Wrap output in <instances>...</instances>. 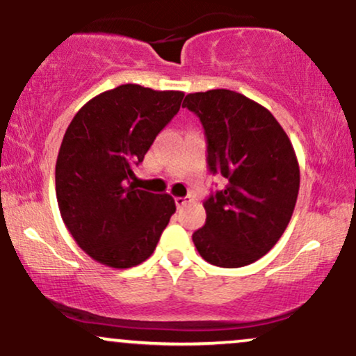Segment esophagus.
<instances>
[{
    "instance_id": "obj_1",
    "label": "esophagus",
    "mask_w": 356,
    "mask_h": 356,
    "mask_svg": "<svg viewBox=\"0 0 356 356\" xmlns=\"http://www.w3.org/2000/svg\"><path fill=\"white\" fill-rule=\"evenodd\" d=\"M189 202L191 201L187 197H175V206H177L179 209H181V207H184V206H187Z\"/></svg>"
}]
</instances>
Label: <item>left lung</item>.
<instances>
[{
  "instance_id": "8db88e82",
  "label": "left lung",
  "mask_w": 356,
  "mask_h": 356,
  "mask_svg": "<svg viewBox=\"0 0 356 356\" xmlns=\"http://www.w3.org/2000/svg\"><path fill=\"white\" fill-rule=\"evenodd\" d=\"M182 107L204 127L211 172L227 181L204 202L206 224L192 241L214 266L254 263L280 241L295 211L300 165L291 140L268 108L232 90L189 93Z\"/></svg>"
}]
</instances>
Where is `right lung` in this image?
Returning <instances> with one entry per match:
<instances>
[{"label":"right lung","instance_id":"1","mask_svg":"<svg viewBox=\"0 0 356 356\" xmlns=\"http://www.w3.org/2000/svg\"><path fill=\"white\" fill-rule=\"evenodd\" d=\"M184 92L125 83L93 97L65 132L56 159L60 214L97 263H144L175 212L170 194L137 189L134 167L181 108Z\"/></svg>","mask_w":356,"mask_h":356}]
</instances>
